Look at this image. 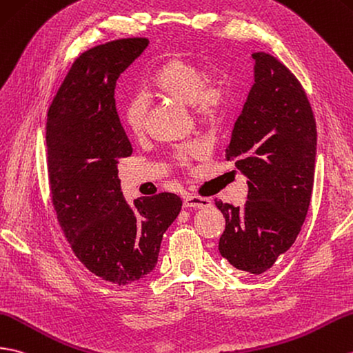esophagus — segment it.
I'll return each mask as SVG.
<instances>
[{"instance_id":"1","label":"esophagus","mask_w":353,"mask_h":353,"mask_svg":"<svg viewBox=\"0 0 353 353\" xmlns=\"http://www.w3.org/2000/svg\"><path fill=\"white\" fill-rule=\"evenodd\" d=\"M212 204V201L206 196H196V195H191L186 194L183 196V208H195V209H204L209 208Z\"/></svg>"}]
</instances>
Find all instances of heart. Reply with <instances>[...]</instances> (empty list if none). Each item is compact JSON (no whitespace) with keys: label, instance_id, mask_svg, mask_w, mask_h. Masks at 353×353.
I'll return each mask as SVG.
<instances>
[{"label":"heart","instance_id":"obj_1","mask_svg":"<svg viewBox=\"0 0 353 353\" xmlns=\"http://www.w3.org/2000/svg\"><path fill=\"white\" fill-rule=\"evenodd\" d=\"M150 88L159 97L191 108L203 126H215L224 119L232 102V88L219 72H206V65L191 57L174 54L154 72ZM149 103L135 96L123 110V123L134 137H143L147 129ZM201 154V145L186 144L174 153V162L188 167Z\"/></svg>","mask_w":353,"mask_h":353}]
</instances>
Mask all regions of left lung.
<instances>
[{
	"mask_svg": "<svg viewBox=\"0 0 353 353\" xmlns=\"http://www.w3.org/2000/svg\"><path fill=\"white\" fill-rule=\"evenodd\" d=\"M256 83L234 123L225 159L248 177L242 208L215 199L225 216L219 252L236 269L263 274L301 232L314 183L317 129L298 78L266 52L252 54Z\"/></svg>",
	"mask_w": 353,
	"mask_h": 353,
	"instance_id": "1",
	"label": "left lung"
}]
</instances>
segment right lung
Here are the masks:
<instances>
[{"label":"right lung","instance_id":"1","mask_svg":"<svg viewBox=\"0 0 353 353\" xmlns=\"http://www.w3.org/2000/svg\"><path fill=\"white\" fill-rule=\"evenodd\" d=\"M149 45L119 39L81 54L48 110V176L52 206L72 251L90 272L119 285L144 278L162 236L182 209L161 192L123 199L117 163L132 154L116 110V83Z\"/></svg>","mask_w":353,"mask_h":353}]
</instances>
